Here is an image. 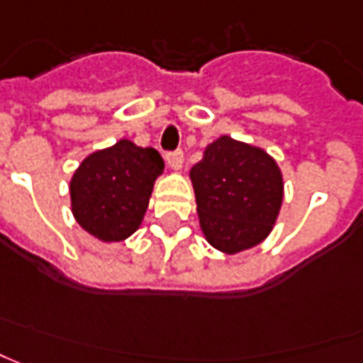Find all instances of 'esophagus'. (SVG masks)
<instances>
[{
  "mask_svg": "<svg viewBox=\"0 0 363 363\" xmlns=\"http://www.w3.org/2000/svg\"><path fill=\"white\" fill-rule=\"evenodd\" d=\"M165 160H167V165H169L172 169H182V165H184V152H182V150L169 152L165 155Z\"/></svg>",
  "mask_w": 363,
  "mask_h": 363,
  "instance_id": "obj_1",
  "label": "esophagus"
}]
</instances>
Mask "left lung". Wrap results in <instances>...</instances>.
Masks as SVG:
<instances>
[{
	"label": "left lung",
	"instance_id": "8db88e82",
	"mask_svg": "<svg viewBox=\"0 0 363 363\" xmlns=\"http://www.w3.org/2000/svg\"><path fill=\"white\" fill-rule=\"evenodd\" d=\"M199 228L221 254H240L262 244L278 220L284 179L262 147L221 135L189 172Z\"/></svg>",
	"mask_w": 363,
	"mask_h": 363
}]
</instances>
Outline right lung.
<instances>
[{
    "instance_id": "1",
    "label": "right lung",
    "mask_w": 363,
    "mask_h": 363,
    "mask_svg": "<svg viewBox=\"0 0 363 363\" xmlns=\"http://www.w3.org/2000/svg\"><path fill=\"white\" fill-rule=\"evenodd\" d=\"M162 172V155L130 140L89 153L69 182L75 221L101 242L130 238L142 223Z\"/></svg>"
}]
</instances>
